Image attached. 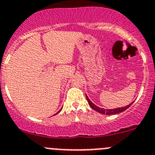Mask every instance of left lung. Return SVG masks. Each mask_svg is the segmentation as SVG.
I'll use <instances>...</instances> for the list:
<instances>
[{
    "mask_svg": "<svg viewBox=\"0 0 155 155\" xmlns=\"http://www.w3.org/2000/svg\"><path fill=\"white\" fill-rule=\"evenodd\" d=\"M86 99H87L88 103H89V106H90L92 109H94V110L96 111V112H99V113L105 114V115H115V114H118V113H120V112H124V111L126 110L127 108H129V107L131 106V104L133 103V102H131V104H129V105H127V106L121 107V108H112V109H105V108H100V107L97 106V105H95L94 103H92V102L90 101V99H89V97L87 96V95H86Z\"/></svg>",
    "mask_w": 155,
    "mask_h": 155,
    "instance_id": "obj_1",
    "label": "left lung"
}]
</instances>
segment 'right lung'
<instances>
[{
  "label": "right lung",
  "mask_w": 155,
  "mask_h": 155,
  "mask_svg": "<svg viewBox=\"0 0 155 155\" xmlns=\"http://www.w3.org/2000/svg\"><path fill=\"white\" fill-rule=\"evenodd\" d=\"M61 110H62V108H61V109H60V111H59V112H60V111H61ZM58 112H57V113H58ZM57 113H56V114H55V115H56V114H57Z\"/></svg>",
  "instance_id": "1"
}]
</instances>
